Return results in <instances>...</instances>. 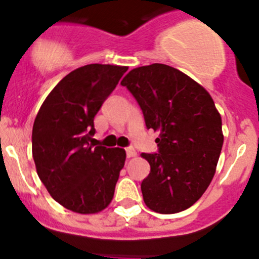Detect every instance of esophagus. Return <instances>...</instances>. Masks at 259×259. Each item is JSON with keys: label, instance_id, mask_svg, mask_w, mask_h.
Instances as JSON below:
<instances>
[{"label": "esophagus", "instance_id": "esophagus-1", "mask_svg": "<svg viewBox=\"0 0 259 259\" xmlns=\"http://www.w3.org/2000/svg\"><path fill=\"white\" fill-rule=\"evenodd\" d=\"M137 155V151H135L134 148H126V156L127 158H134V156Z\"/></svg>", "mask_w": 259, "mask_h": 259}]
</instances>
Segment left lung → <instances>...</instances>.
<instances>
[{
    "label": "left lung",
    "instance_id": "8db88e82",
    "mask_svg": "<svg viewBox=\"0 0 259 259\" xmlns=\"http://www.w3.org/2000/svg\"><path fill=\"white\" fill-rule=\"evenodd\" d=\"M159 133L158 153L142 156L150 173L142 182L146 207L173 214L192 207L209 187L223 145L222 117L202 85L164 64L133 69L121 81Z\"/></svg>",
    "mask_w": 259,
    "mask_h": 259
}]
</instances>
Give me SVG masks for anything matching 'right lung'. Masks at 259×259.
<instances>
[{
	"instance_id": "1",
	"label": "right lung",
	"mask_w": 259,
	"mask_h": 259,
	"mask_svg": "<svg viewBox=\"0 0 259 259\" xmlns=\"http://www.w3.org/2000/svg\"><path fill=\"white\" fill-rule=\"evenodd\" d=\"M126 66L90 64L64 77L49 94L32 127L38 178L57 203L75 213L105 209L125 164L124 149L91 144L94 117Z\"/></svg>"
}]
</instances>
